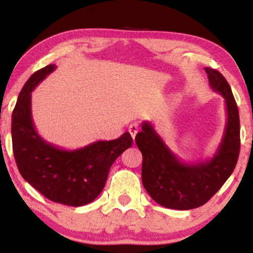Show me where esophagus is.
Masks as SVG:
<instances>
[{
  "instance_id": "esophagus-1",
  "label": "esophagus",
  "mask_w": 253,
  "mask_h": 253,
  "mask_svg": "<svg viewBox=\"0 0 253 253\" xmlns=\"http://www.w3.org/2000/svg\"><path fill=\"white\" fill-rule=\"evenodd\" d=\"M128 131H129V134L131 135L132 139H135V136L137 132H138V125H137V124H131V125L128 127Z\"/></svg>"
}]
</instances>
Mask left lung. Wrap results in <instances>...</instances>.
Masks as SVG:
<instances>
[{
	"label": "left lung",
	"instance_id": "1",
	"mask_svg": "<svg viewBox=\"0 0 253 253\" xmlns=\"http://www.w3.org/2000/svg\"><path fill=\"white\" fill-rule=\"evenodd\" d=\"M214 91L225 100L226 125L216 153L210 160L185 163L175 155L149 122L135 137L143 154L142 181L151 198L162 207L191 210L208 202L230 177L240 153V118L228 81L219 71L205 68Z\"/></svg>",
	"mask_w": 253,
	"mask_h": 253
}]
</instances>
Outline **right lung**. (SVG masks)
<instances>
[{
  "label": "right lung",
  "instance_id": "right-lung-1",
  "mask_svg": "<svg viewBox=\"0 0 253 253\" xmlns=\"http://www.w3.org/2000/svg\"><path fill=\"white\" fill-rule=\"evenodd\" d=\"M55 69L49 65L30 77L12 114V144L19 172L50 201L70 207L92 202L104 190L113 163L129 148V132L114 140H98L74 151L59 148L38 134L31 113V92Z\"/></svg>",
  "mask_w": 253,
  "mask_h": 253
}]
</instances>
